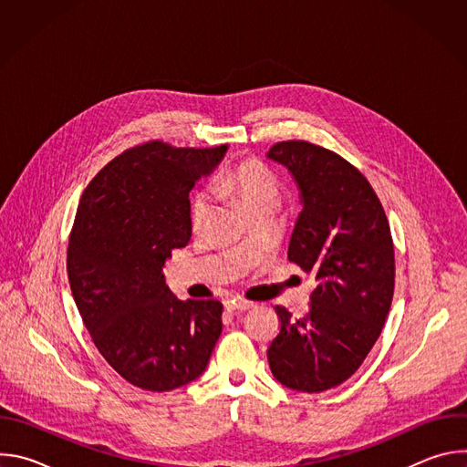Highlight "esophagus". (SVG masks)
I'll return each mask as SVG.
<instances>
[{"mask_svg":"<svg viewBox=\"0 0 467 467\" xmlns=\"http://www.w3.org/2000/svg\"><path fill=\"white\" fill-rule=\"evenodd\" d=\"M225 306H227L229 310H249V308H253L254 305H253L251 301H247V299H242V297H231V299L225 303Z\"/></svg>","mask_w":467,"mask_h":467,"instance_id":"obj_1","label":"esophagus"}]
</instances>
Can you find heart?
Instances as JSON below:
<instances>
[{"label":"heart","instance_id":"b5f03b06","mask_svg":"<svg viewBox=\"0 0 467 467\" xmlns=\"http://www.w3.org/2000/svg\"><path fill=\"white\" fill-rule=\"evenodd\" d=\"M216 192L234 197L249 213L254 207L275 203L279 195V179L272 168L254 157H247L233 164L216 182ZM213 209V199L207 192L193 195L190 205V222L195 229L202 227Z\"/></svg>","mask_w":467,"mask_h":467}]
</instances>
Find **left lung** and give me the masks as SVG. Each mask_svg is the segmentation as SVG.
<instances>
[{"instance_id":"obj_1","label":"left lung","mask_w":467,"mask_h":467,"mask_svg":"<svg viewBox=\"0 0 467 467\" xmlns=\"http://www.w3.org/2000/svg\"><path fill=\"white\" fill-rule=\"evenodd\" d=\"M268 157L296 177L303 211L288 260L314 275L308 314L277 305L268 348L274 377L297 391L346 382L375 346L391 306L395 256L389 223L369 181L338 153L306 140H283Z\"/></svg>"}]
</instances>
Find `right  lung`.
Returning <instances> with one entry per match:
<instances>
[{
	"instance_id": "add662e5",
	"label": "right lung",
	"mask_w": 467,
	"mask_h": 467,
	"mask_svg": "<svg viewBox=\"0 0 467 467\" xmlns=\"http://www.w3.org/2000/svg\"><path fill=\"white\" fill-rule=\"evenodd\" d=\"M227 150L146 142L112 159L81 195L66 260L70 288L101 357L146 391L197 379L222 335L223 305L179 301L162 265L190 242V190Z\"/></svg>"
}]
</instances>
